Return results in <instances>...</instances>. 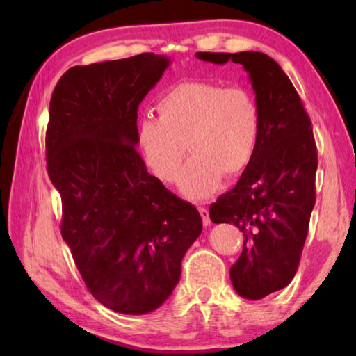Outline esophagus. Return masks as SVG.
<instances>
[{
	"label": "esophagus",
	"mask_w": 356,
	"mask_h": 356,
	"mask_svg": "<svg viewBox=\"0 0 356 356\" xmlns=\"http://www.w3.org/2000/svg\"><path fill=\"white\" fill-rule=\"evenodd\" d=\"M197 210H200V213H201V216H202V222H204V226H209L210 225V216H209V210L206 209V207H197Z\"/></svg>",
	"instance_id": "obj_1"
}]
</instances>
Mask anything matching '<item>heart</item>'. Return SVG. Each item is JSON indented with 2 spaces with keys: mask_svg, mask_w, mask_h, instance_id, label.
Returning a JSON list of instances; mask_svg holds the SVG:
<instances>
[{
  "mask_svg": "<svg viewBox=\"0 0 356 356\" xmlns=\"http://www.w3.org/2000/svg\"><path fill=\"white\" fill-rule=\"evenodd\" d=\"M159 118H144L136 143L144 163L161 182L180 179L188 197H206L221 177H237L251 163L261 131V111L248 89L190 80L171 88L156 104Z\"/></svg>",
  "mask_w": 356,
  "mask_h": 356,
  "instance_id": "heart-1",
  "label": "heart"
}]
</instances>
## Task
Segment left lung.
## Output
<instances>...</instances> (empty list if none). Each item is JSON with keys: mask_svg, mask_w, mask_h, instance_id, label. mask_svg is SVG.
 <instances>
[{"mask_svg": "<svg viewBox=\"0 0 356 356\" xmlns=\"http://www.w3.org/2000/svg\"><path fill=\"white\" fill-rule=\"evenodd\" d=\"M202 61L242 64L261 111L256 154L237 185L209 209L213 222L236 225L243 250L231 281L243 298L286 287L297 273L316 204L317 147L311 119L278 63L261 51L209 53Z\"/></svg>", "mask_w": 356, "mask_h": 356, "instance_id": "8db88e82", "label": "left lung"}]
</instances>
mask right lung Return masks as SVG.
I'll return each mask as SVG.
<instances>
[{
  "label": "right lung",
  "instance_id": "1",
  "mask_svg": "<svg viewBox=\"0 0 356 356\" xmlns=\"http://www.w3.org/2000/svg\"><path fill=\"white\" fill-rule=\"evenodd\" d=\"M168 65L154 53L75 65L50 100L47 170L61 236L89 292L120 314L165 303L202 231L197 209L149 174L135 147L138 106Z\"/></svg>",
  "mask_w": 356,
  "mask_h": 356
}]
</instances>
